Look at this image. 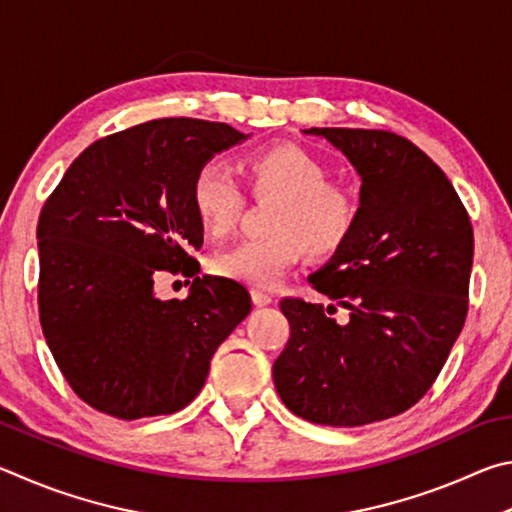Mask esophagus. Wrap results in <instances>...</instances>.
Instances as JSON below:
<instances>
[{
  "label": "esophagus",
  "instance_id": "esophagus-1",
  "mask_svg": "<svg viewBox=\"0 0 512 512\" xmlns=\"http://www.w3.org/2000/svg\"><path fill=\"white\" fill-rule=\"evenodd\" d=\"M251 299H254V306L263 308V306H270L272 303V297L263 290H251Z\"/></svg>",
  "mask_w": 512,
  "mask_h": 512
}]
</instances>
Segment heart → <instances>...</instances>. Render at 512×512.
Returning a JSON list of instances; mask_svg holds the SVG:
<instances>
[{
    "label": "heart",
    "mask_w": 512,
    "mask_h": 512,
    "mask_svg": "<svg viewBox=\"0 0 512 512\" xmlns=\"http://www.w3.org/2000/svg\"><path fill=\"white\" fill-rule=\"evenodd\" d=\"M251 191L276 195L267 220V236L245 238L213 258L222 279L270 290L299 261L306 249L328 256L344 245L355 229L360 204L351 188L328 179L324 161L299 146H272L254 152L245 164ZM191 204L211 236H224L245 204L238 179L220 161L197 170Z\"/></svg>",
    "instance_id": "b5f03b06"
}]
</instances>
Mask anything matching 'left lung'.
<instances>
[{"instance_id": "1", "label": "left lung", "mask_w": 512, "mask_h": 512, "mask_svg": "<svg viewBox=\"0 0 512 512\" xmlns=\"http://www.w3.org/2000/svg\"><path fill=\"white\" fill-rule=\"evenodd\" d=\"M362 177L355 229L312 288L348 310L283 299L290 339L274 387L299 418L360 427L402 414L432 389L468 317L474 233L445 173L387 130L310 128Z\"/></svg>"}]
</instances>
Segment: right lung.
Masks as SVG:
<instances>
[{"label":"right lung","mask_w":512,"mask_h":512,"mask_svg":"<svg viewBox=\"0 0 512 512\" xmlns=\"http://www.w3.org/2000/svg\"><path fill=\"white\" fill-rule=\"evenodd\" d=\"M247 139L227 123L155 119L94 141L38 220L40 324L76 396L101 414H175L202 391L211 357L249 315V292L200 276L197 170ZM164 271L194 279L157 300Z\"/></svg>","instance_id":"1"}]
</instances>
